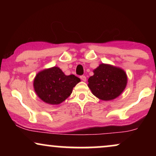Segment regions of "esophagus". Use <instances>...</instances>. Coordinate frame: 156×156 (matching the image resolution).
I'll use <instances>...</instances> for the list:
<instances>
[{"label": "esophagus", "mask_w": 156, "mask_h": 156, "mask_svg": "<svg viewBox=\"0 0 156 156\" xmlns=\"http://www.w3.org/2000/svg\"><path fill=\"white\" fill-rule=\"evenodd\" d=\"M80 79L83 81V82H86V81H87V78H86V76H84V75L81 76H80Z\"/></svg>", "instance_id": "obj_1"}]
</instances>
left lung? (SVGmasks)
<instances>
[{
  "mask_svg": "<svg viewBox=\"0 0 156 156\" xmlns=\"http://www.w3.org/2000/svg\"><path fill=\"white\" fill-rule=\"evenodd\" d=\"M88 80V87L98 99L111 101L119 97L127 85L126 72L120 67L101 63L94 69Z\"/></svg>",
  "mask_w": 156,
  "mask_h": 156,
  "instance_id": "obj_1",
  "label": "left lung"
}]
</instances>
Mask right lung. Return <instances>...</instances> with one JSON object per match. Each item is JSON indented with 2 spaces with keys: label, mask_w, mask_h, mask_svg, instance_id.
I'll use <instances>...</instances> for the list:
<instances>
[{
  "label": "right lung",
  "mask_w": 156,
  "mask_h": 156,
  "mask_svg": "<svg viewBox=\"0 0 156 156\" xmlns=\"http://www.w3.org/2000/svg\"><path fill=\"white\" fill-rule=\"evenodd\" d=\"M80 81L74 74L65 75L61 69L55 66L38 72L34 79L33 87L42 101L57 105L71 95L73 88Z\"/></svg>",
  "instance_id": "add662e5"
}]
</instances>
